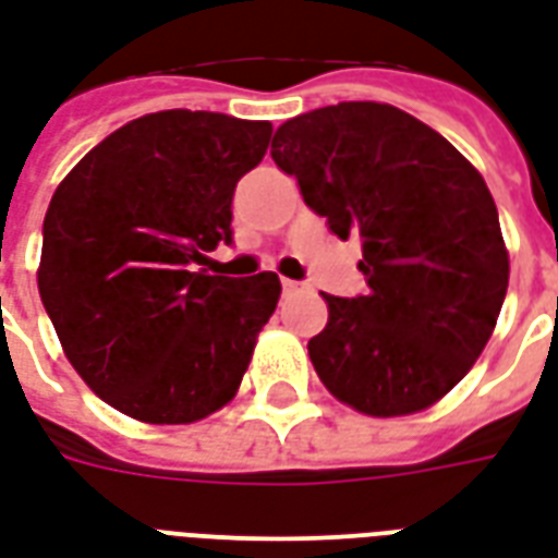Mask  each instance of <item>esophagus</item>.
<instances>
[{
    "label": "esophagus",
    "instance_id": "obj_1",
    "mask_svg": "<svg viewBox=\"0 0 558 558\" xmlns=\"http://www.w3.org/2000/svg\"><path fill=\"white\" fill-rule=\"evenodd\" d=\"M280 287H283V292H287V295H292V292L301 290L299 280H290V278H283V283H280Z\"/></svg>",
    "mask_w": 558,
    "mask_h": 558
}]
</instances>
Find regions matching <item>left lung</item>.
Listing matches in <instances>:
<instances>
[{"instance_id": "obj_1", "label": "left lung", "mask_w": 558, "mask_h": 558, "mask_svg": "<svg viewBox=\"0 0 558 558\" xmlns=\"http://www.w3.org/2000/svg\"><path fill=\"white\" fill-rule=\"evenodd\" d=\"M271 159L340 239L366 292L328 301L307 342L322 384L369 416L423 411L473 366L509 290L488 185L452 144L387 102H337L280 123Z\"/></svg>"}]
</instances>
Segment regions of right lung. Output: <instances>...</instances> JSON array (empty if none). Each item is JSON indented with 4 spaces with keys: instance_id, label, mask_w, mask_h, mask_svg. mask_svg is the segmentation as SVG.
Masks as SVG:
<instances>
[{
    "instance_id": "obj_1",
    "label": "right lung",
    "mask_w": 558,
    "mask_h": 558,
    "mask_svg": "<svg viewBox=\"0 0 558 558\" xmlns=\"http://www.w3.org/2000/svg\"><path fill=\"white\" fill-rule=\"evenodd\" d=\"M271 123L171 109L114 130L49 201L37 290L73 369L142 423H195L233 399L275 271L206 275L233 242V192Z\"/></svg>"
}]
</instances>
